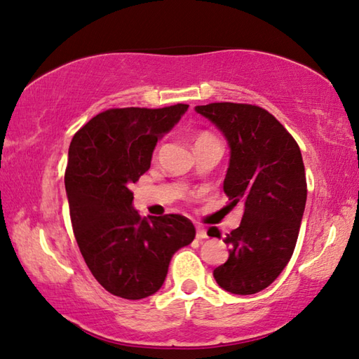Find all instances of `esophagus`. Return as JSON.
<instances>
[{
    "mask_svg": "<svg viewBox=\"0 0 359 359\" xmlns=\"http://www.w3.org/2000/svg\"><path fill=\"white\" fill-rule=\"evenodd\" d=\"M209 236H208V231H205L204 228H201V226H198L196 228V239H208Z\"/></svg>",
    "mask_w": 359,
    "mask_h": 359,
    "instance_id": "34e87169",
    "label": "esophagus"
}]
</instances>
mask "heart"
<instances>
[{
	"mask_svg": "<svg viewBox=\"0 0 359 359\" xmlns=\"http://www.w3.org/2000/svg\"><path fill=\"white\" fill-rule=\"evenodd\" d=\"M209 137H212L210 135H205V133H203V135H199L198 137H196V142H199V141H204V139H209ZM194 142V144H196Z\"/></svg>",
	"mask_w": 359,
	"mask_h": 359,
	"instance_id": "b5f03b06",
	"label": "heart"
}]
</instances>
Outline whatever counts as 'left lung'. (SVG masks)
Wrapping results in <instances>:
<instances>
[{
	"instance_id": "left-lung-1",
	"label": "left lung",
	"mask_w": 359,
	"mask_h": 359,
	"mask_svg": "<svg viewBox=\"0 0 359 359\" xmlns=\"http://www.w3.org/2000/svg\"><path fill=\"white\" fill-rule=\"evenodd\" d=\"M194 111L226 139L223 190L231 205H244L239 228L223 239L229 257L214 277L229 293L255 294L280 276L294 252L307 199L299 145L263 107L212 102ZM209 236L220 238V231L210 228Z\"/></svg>"
}]
</instances>
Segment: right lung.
I'll list each match as a JSON object with an SVG mask.
<instances>
[{"label":"right lung","mask_w":359,"mask_h":359,"mask_svg":"<svg viewBox=\"0 0 359 359\" xmlns=\"http://www.w3.org/2000/svg\"><path fill=\"white\" fill-rule=\"evenodd\" d=\"M187 109H109L82 126L69 145L65 187L77 245L102 288L125 299L155 294L172 255L196 234L184 215L142 218L131 191L149 171L156 142Z\"/></svg>","instance_id":"right-lung-1"}]
</instances>
